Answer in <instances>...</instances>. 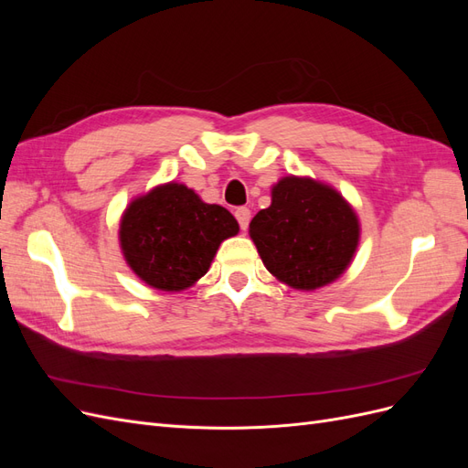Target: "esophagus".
<instances>
[{
  "instance_id": "34e87169",
  "label": "esophagus",
  "mask_w": 468,
  "mask_h": 468,
  "mask_svg": "<svg viewBox=\"0 0 468 468\" xmlns=\"http://www.w3.org/2000/svg\"><path fill=\"white\" fill-rule=\"evenodd\" d=\"M234 217H236V220H238V224H239V229L246 230L248 224H250V217H251L250 208H248V207H238V208L234 210Z\"/></svg>"
}]
</instances>
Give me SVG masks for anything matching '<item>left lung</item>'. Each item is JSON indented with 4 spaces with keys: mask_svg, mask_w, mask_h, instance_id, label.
<instances>
[{
    "mask_svg": "<svg viewBox=\"0 0 468 468\" xmlns=\"http://www.w3.org/2000/svg\"><path fill=\"white\" fill-rule=\"evenodd\" d=\"M263 265L294 289H318L346 271L359 242V222L344 197L304 177L281 179L271 207L250 222Z\"/></svg>",
    "mask_w": 468,
    "mask_h": 468,
    "instance_id": "8db88e82",
    "label": "left lung"
}]
</instances>
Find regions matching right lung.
I'll return each instance as SVG.
<instances>
[{"instance_id":"obj_1","label":"right lung","mask_w":468,"mask_h":468,"mask_svg":"<svg viewBox=\"0 0 468 468\" xmlns=\"http://www.w3.org/2000/svg\"><path fill=\"white\" fill-rule=\"evenodd\" d=\"M238 222L220 205H207L179 183L133 201L121 220V248L133 271L160 291H183L210 267Z\"/></svg>"}]
</instances>
